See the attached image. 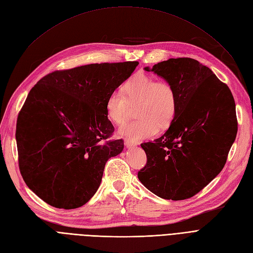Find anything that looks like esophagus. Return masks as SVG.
<instances>
[{"label": "esophagus", "instance_id": "esophagus-1", "mask_svg": "<svg viewBox=\"0 0 253 253\" xmlns=\"http://www.w3.org/2000/svg\"><path fill=\"white\" fill-rule=\"evenodd\" d=\"M125 145H126V148H133V147L137 146V144H136V143H134V142H130V141H128V140H126V141H125Z\"/></svg>", "mask_w": 253, "mask_h": 253}]
</instances>
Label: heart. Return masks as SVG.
<instances>
[{
    "mask_svg": "<svg viewBox=\"0 0 253 253\" xmlns=\"http://www.w3.org/2000/svg\"><path fill=\"white\" fill-rule=\"evenodd\" d=\"M123 92L113 91L106 100L109 119L116 125L127 118L129 105L135 106L137 120L130 121L118 129V135L129 141H140L155 137L159 128L168 126L177 111V96L174 87L167 81L137 74L123 86Z\"/></svg>",
    "mask_w": 253,
    "mask_h": 253,
    "instance_id": "b5f03b06",
    "label": "heart"
}]
</instances>
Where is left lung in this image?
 <instances>
[{
	"label": "left lung",
	"mask_w": 253,
	"mask_h": 253,
	"mask_svg": "<svg viewBox=\"0 0 253 253\" xmlns=\"http://www.w3.org/2000/svg\"><path fill=\"white\" fill-rule=\"evenodd\" d=\"M144 69L174 87L177 111L163 136L141 144L147 162L138 178L161 198H190L226 163L238 130L234 96L226 84L194 59L172 58Z\"/></svg>",
	"instance_id": "8db88e82"
}]
</instances>
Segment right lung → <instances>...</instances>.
I'll use <instances>...</instances> for the list:
<instances>
[{"label": "right lung", "instance_id": "right-lung-1", "mask_svg": "<svg viewBox=\"0 0 253 253\" xmlns=\"http://www.w3.org/2000/svg\"><path fill=\"white\" fill-rule=\"evenodd\" d=\"M137 61L56 70L39 80L17 117L18 165L25 183L49 206L72 210L97 191L105 165L124 149L106 100Z\"/></svg>", "mask_w": 253, "mask_h": 253}]
</instances>
